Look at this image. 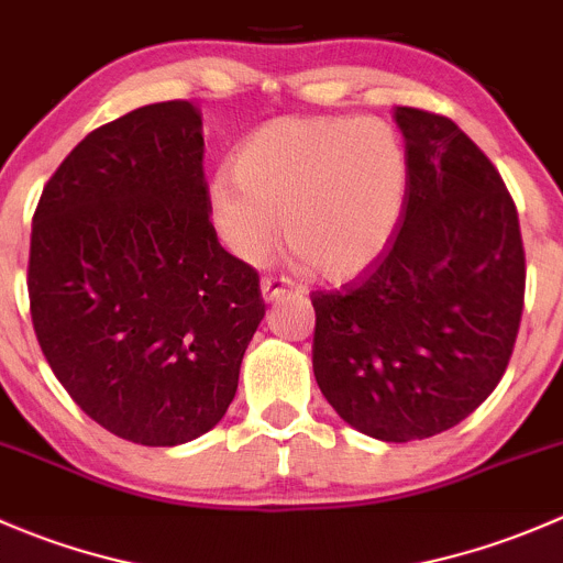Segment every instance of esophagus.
I'll return each mask as SVG.
<instances>
[{"instance_id":"34e87169","label":"esophagus","mask_w":563,"mask_h":563,"mask_svg":"<svg viewBox=\"0 0 563 563\" xmlns=\"http://www.w3.org/2000/svg\"><path fill=\"white\" fill-rule=\"evenodd\" d=\"M291 280H283V277H264L261 280V297H264V302H277V299L283 297V294L291 291Z\"/></svg>"}]
</instances>
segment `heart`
<instances>
[{"instance_id":"obj_1","label":"heart","mask_w":563,"mask_h":563,"mask_svg":"<svg viewBox=\"0 0 563 563\" xmlns=\"http://www.w3.org/2000/svg\"><path fill=\"white\" fill-rule=\"evenodd\" d=\"M411 161L402 135L376 117H280L240 144L234 172L218 174L209 218L220 242L261 264L286 242L308 269L349 280L395 240Z\"/></svg>"}]
</instances>
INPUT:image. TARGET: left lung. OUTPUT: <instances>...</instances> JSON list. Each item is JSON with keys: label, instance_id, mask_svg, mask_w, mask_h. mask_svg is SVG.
Returning <instances> with one entry per match:
<instances>
[{"label": "left lung", "instance_id": "1", "mask_svg": "<svg viewBox=\"0 0 563 563\" xmlns=\"http://www.w3.org/2000/svg\"><path fill=\"white\" fill-rule=\"evenodd\" d=\"M411 181L387 253L313 294V373L343 422L378 441L430 439L487 400L523 316L518 209L452 119L395 108Z\"/></svg>", "mask_w": 563, "mask_h": 563}]
</instances>
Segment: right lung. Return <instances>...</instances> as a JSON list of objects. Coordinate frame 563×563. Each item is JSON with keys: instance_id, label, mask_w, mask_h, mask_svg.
I'll list each match as a JSON object with an SVG mask.
<instances>
[{"instance_id": "right-lung-1", "label": "right lung", "mask_w": 563, "mask_h": 563, "mask_svg": "<svg viewBox=\"0 0 563 563\" xmlns=\"http://www.w3.org/2000/svg\"><path fill=\"white\" fill-rule=\"evenodd\" d=\"M26 286L51 371L108 433L176 446L225 417L264 299L209 223L196 106L135 108L62 161Z\"/></svg>"}]
</instances>
